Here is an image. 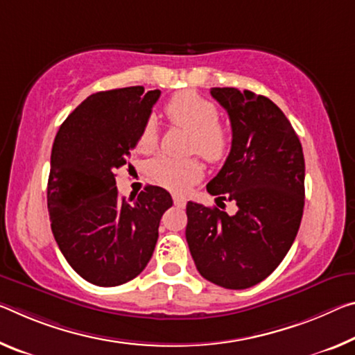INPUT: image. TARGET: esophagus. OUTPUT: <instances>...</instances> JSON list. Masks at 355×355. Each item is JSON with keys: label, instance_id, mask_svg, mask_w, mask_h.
Wrapping results in <instances>:
<instances>
[{"label": "esophagus", "instance_id": "34e87169", "mask_svg": "<svg viewBox=\"0 0 355 355\" xmlns=\"http://www.w3.org/2000/svg\"><path fill=\"white\" fill-rule=\"evenodd\" d=\"M173 204H175L177 207H184L187 205V199L180 198V196H173Z\"/></svg>", "mask_w": 355, "mask_h": 355}]
</instances>
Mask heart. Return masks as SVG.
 <instances>
[{"label": "heart", "mask_w": 355, "mask_h": 355, "mask_svg": "<svg viewBox=\"0 0 355 355\" xmlns=\"http://www.w3.org/2000/svg\"><path fill=\"white\" fill-rule=\"evenodd\" d=\"M164 114L172 123L191 129L189 151L199 153L207 161H219L230 148V131L218 121V109L210 101L191 89L178 92L167 101ZM157 134L153 121L145 123L137 137L136 147L142 153L156 147ZM150 175L156 183L172 191H184L198 182L202 167L196 159L156 157L150 164Z\"/></svg>", "instance_id": "1"}]
</instances>
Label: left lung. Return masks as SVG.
I'll list each match as a JSON object with an SVG mask.
<instances>
[{"instance_id": "1", "label": "left lung", "mask_w": 355, "mask_h": 355, "mask_svg": "<svg viewBox=\"0 0 355 355\" xmlns=\"http://www.w3.org/2000/svg\"><path fill=\"white\" fill-rule=\"evenodd\" d=\"M232 126V147L207 191L234 200L229 216L188 202L187 241L205 279L246 289L266 279L288 254L305 205V159L294 128L277 104L237 88H211Z\"/></svg>"}]
</instances>
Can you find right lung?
Wrapping results in <instances>:
<instances>
[{
    "label": "right lung",
    "instance_id": "obj_1",
    "mask_svg": "<svg viewBox=\"0 0 355 355\" xmlns=\"http://www.w3.org/2000/svg\"><path fill=\"white\" fill-rule=\"evenodd\" d=\"M159 94L144 87L94 93L56 132L47 184L52 232L69 266L92 284L112 288L136 278L172 207L159 187L148 184L126 200L115 182Z\"/></svg>",
    "mask_w": 355,
    "mask_h": 355
}]
</instances>
